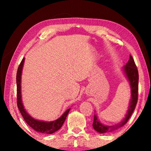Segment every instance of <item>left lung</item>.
Instances as JSON below:
<instances>
[{
    "label": "left lung",
    "instance_id": "obj_1",
    "mask_svg": "<svg viewBox=\"0 0 151 151\" xmlns=\"http://www.w3.org/2000/svg\"><path fill=\"white\" fill-rule=\"evenodd\" d=\"M122 70L123 71L125 76L129 81L130 87H131V99H130V103L128 106L127 113L125 115L124 118L122 119L120 122L114 125H105L99 121L96 114H94V121L93 123V129L96 132L99 133H109V132H113L116 130L119 129V128L127 123L128 120L131 117V114L133 112L136 106V104L138 100V86H139V73L135 65L134 59L132 58V56L130 55V58L126 65L122 68Z\"/></svg>",
    "mask_w": 151,
    "mask_h": 151
}]
</instances>
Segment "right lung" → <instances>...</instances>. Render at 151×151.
I'll use <instances>...</instances> for the list:
<instances>
[{
    "label": "right lung",
    "instance_id": "obj_1",
    "mask_svg": "<svg viewBox=\"0 0 151 151\" xmlns=\"http://www.w3.org/2000/svg\"><path fill=\"white\" fill-rule=\"evenodd\" d=\"M24 63V58L22 60L20 65L18 68L17 73V105L19 111L21 113L24 121L29 126L35 130V131L45 134H52L59 130L65 121L70 109H68L64 112L62 116L57 120L53 121H44L40 120L35 119L28 113L26 109H24L23 103L22 101L21 94V76L23 69V66Z\"/></svg>",
    "mask_w": 151,
    "mask_h": 151
}]
</instances>
